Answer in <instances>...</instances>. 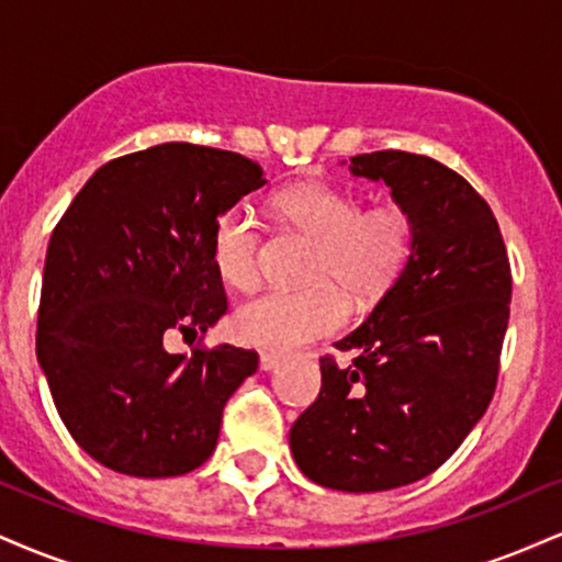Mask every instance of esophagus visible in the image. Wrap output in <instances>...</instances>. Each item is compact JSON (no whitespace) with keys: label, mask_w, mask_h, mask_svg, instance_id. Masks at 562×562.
Returning <instances> with one entry per match:
<instances>
[{"label":"esophagus","mask_w":562,"mask_h":562,"mask_svg":"<svg viewBox=\"0 0 562 562\" xmlns=\"http://www.w3.org/2000/svg\"><path fill=\"white\" fill-rule=\"evenodd\" d=\"M280 362H282L280 353H261V359H259V364H261V370H263V372L274 370V367L280 364Z\"/></svg>","instance_id":"obj_1"}]
</instances>
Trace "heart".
<instances>
[{
	"instance_id": "1",
	"label": "heart",
	"mask_w": 562,
	"mask_h": 562,
	"mask_svg": "<svg viewBox=\"0 0 562 562\" xmlns=\"http://www.w3.org/2000/svg\"><path fill=\"white\" fill-rule=\"evenodd\" d=\"M280 209L295 227L319 243L301 290H267L245 301L232 317L243 344L290 351L338 333L348 319V301H375L389 293L409 261L415 227L402 209L367 211L362 198L333 184H299L280 195ZM261 232L250 205L237 203L216 218L211 259L218 277L235 288L259 280Z\"/></svg>"
}]
</instances>
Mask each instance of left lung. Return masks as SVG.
<instances>
[{"label":"left lung","instance_id":"left-lung-1","mask_svg":"<svg viewBox=\"0 0 562 562\" xmlns=\"http://www.w3.org/2000/svg\"><path fill=\"white\" fill-rule=\"evenodd\" d=\"M353 177L391 190L415 227L404 272L370 317L319 359L317 402L290 428L308 481L338 492H389L454 454L492 402L513 277L499 224L468 179L428 156H353Z\"/></svg>","mask_w":562,"mask_h":562}]
</instances>
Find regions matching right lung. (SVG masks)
<instances>
[{
    "label": "right lung",
    "mask_w": 562,
    "mask_h": 562,
    "mask_svg": "<svg viewBox=\"0 0 562 562\" xmlns=\"http://www.w3.org/2000/svg\"><path fill=\"white\" fill-rule=\"evenodd\" d=\"M267 184L254 160L164 142L100 166L49 237L36 359L57 415L100 465L169 479L216 449L222 412L259 353H169L227 312L211 259L216 218Z\"/></svg>",
    "instance_id": "add662e5"
}]
</instances>
